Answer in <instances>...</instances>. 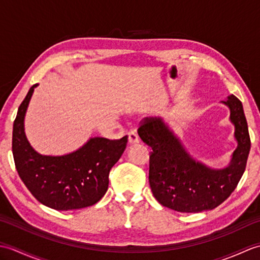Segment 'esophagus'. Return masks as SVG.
<instances>
[{
  "label": "esophagus",
  "instance_id": "1",
  "mask_svg": "<svg viewBox=\"0 0 260 260\" xmlns=\"http://www.w3.org/2000/svg\"><path fill=\"white\" fill-rule=\"evenodd\" d=\"M128 143H129V144H132V145L140 143L139 136H137V134L134 133V132H131V133H128Z\"/></svg>",
  "mask_w": 260,
  "mask_h": 260
}]
</instances>
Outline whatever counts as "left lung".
Returning <instances> with one entry per match:
<instances>
[{
  "label": "left lung",
  "mask_w": 260,
  "mask_h": 260,
  "mask_svg": "<svg viewBox=\"0 0 260 260\" xmlns=\"http://www.w3.org/2000/svg\"><path fill=\"white\" fill-rule=\"evenodd\" d=\"M223 103L230 108L238 147L229 167L222 170L196 162L161 119L141 120L137 132L152 148L148 181L154 198L162 206L186 213L212 210L227 200L238 185L250 151V137L241 102L231 95Z\"/></svg>",
  "instance_id": "obj_1"
}]
</instances>
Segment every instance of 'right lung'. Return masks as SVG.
<instances>
[{
    "label": "right lung",
    "instance_id": "add662e5",
    "mask_svg": "<svg viewBox=\"0 0 260 260\" xmlns=\"http://www.w3.org/2000/svg\"><path fill=\"white\" fill-rule=\"evenodd\" d=\"M33 85L18 109L13 124L12 152L21 180L39 202L59 211L92 206L108 189L109 171L123 154L127 135L119 140L93 137L78 151L46 156L30 146L23 120Z\"/></svg>",
    "mask_w": 260,
    "mask_h": 260
}]
</instances>
